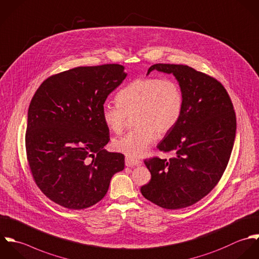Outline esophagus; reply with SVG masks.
Listing matches in <instances>:
<instances>
[{
  "label": "esophagus",
  "mask_w": 259,
  "mask_h": 259,
  "mask_svg": "<svg viewBox=\"0 0 259 259\" xmlns=\"http://www.w3.org/2000/svg\"><path fill=\"white\" fill-rule=\"evenodd\" d=\"M142 164L141 161L136 160V159H131V158H125V166L126 167H135V166H140Z\"/></svg>",
  "instance_id": "34e87169"
}]
</instances>
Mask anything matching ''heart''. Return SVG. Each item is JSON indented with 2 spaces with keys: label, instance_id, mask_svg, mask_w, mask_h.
<instances>
[{
  "label": "heart",
  "instance_id": "1",
  "mask_svg": "<svg viewBox=\"0 0 259 259\" xmlns=\"http://www.w3.org/2000/svg\"><path fill=\"white\" fill-rule=\"evenodd\" d=\"M116 105L105 103L101 115L106 126L120 134L127 117L136 127L113 141V148L127 158L145 156L157 136L163 137L178 123L184 104L180 85L169 79L138 78L116 95Z\"/></svg>",
  "mask_w": 259,
  "mask_h": 259
}]
</instances>
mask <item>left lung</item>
I'll list each match as a JSON object with an SVG mask.
<instances>
[{"label":"left lung","instance_id":"1","mask_svg":"<svg viewBox=\"0 0 259 259\" xmlns=\"http://www.w3.org/2000/svg\"><path fill=\"white\" fill-rule=\"evenodd\" d=\"M172 74L181 87V117L158 145L174 152L170 160H145L151 172L143 196L165 209L191 206L217 185L225 171L236 135V116L224 87L187 65L154 64L149 70Z\"/></svg>","mask_w":259,"mask_h":259}]
</instances>
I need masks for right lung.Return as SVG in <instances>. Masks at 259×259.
I'll return each mask as SVG.
<instances>
[{
    "label": "right lung",
    "instance_id": "1",
    "mask_svg": "<svg viewBox=\"0 0 259 259\" xmlns=\"http://www.w3.org/2000/svg\"><path fill=\"white\" fill-rule=\"evenodd\" d=\"M127 73L119 64L76 67L47 78L28 109L26 152L40 190L53 202L79 210L99 202L124 156L103 150L109 130L101 115Z\"/></svg>",
    "mask_w": 259,
    "mask_h": 259
}]
</instances>
